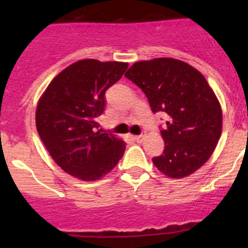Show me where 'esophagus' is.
Instances as JSON below:
<instances>
[{"mask_svg": "<svg viewBox=\"0 0 248 248\" xmlns=\"http://www.w3.org/2000/svg\"><path fill=\"white\" fill-rule=\"evenodd\" d=\"M134 139H135V141H138V143H141V141H143V139H144V134L135 135Z\"/></svg>", "mask_w": 248, "mask_h": 248, "instance_id": "34e87169", "label": "esophagus"}]
</instances>
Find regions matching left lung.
Instances as JSON below:
<instances>
[{"mask_svg": "<svg viewBox=\"0 0 248 248\" xmlns=\"http://www.w3.org/2000/svg\"><path fill=\"white\" fill-rule=\"evenodd\" d=\"M125 77L145 93L153 113H165L160 133L165 149L153 157L157 170L180 179L209 160L222 129L220 103L205 77L187 63L174 58L140 61Z\"/></svg>", "mask_w": 248, "mask_h": 248, "instance_id": "obj_1", "label": "left lung"}]
</instances>
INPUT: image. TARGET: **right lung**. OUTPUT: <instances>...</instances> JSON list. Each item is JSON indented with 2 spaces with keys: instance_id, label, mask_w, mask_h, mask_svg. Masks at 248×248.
I'll list each match as a JSON object with an SVG mask.
<instances>
[{
  "instance_id": "1",
  "label": "right lung",
  "mask_w": 248,
  "mask_h": 248,
  "mask_svg": "<svg viewBox=\"0 0 248 248\" xmlns=\"http://www.w3.org/2000/svg\"><path fill=\"white\" fill-rule=\"evenodd\" d=\"M128 63L83 59L54 78L39 99L36 126L46 149L61 168L80 180L108 174L125 151V143L100 133L105 92L122 78Z\"/></svg>"
}]
</instances>
